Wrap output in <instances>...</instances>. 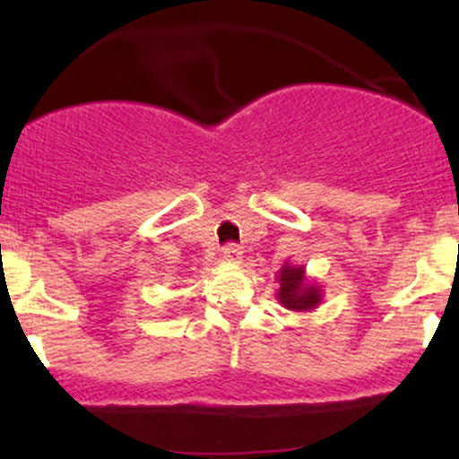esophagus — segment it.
I'll list each match as a JSON object with an SVG mask.
<instances>
[{
    "label": "esophagus",
    "mask_w": 459,
    "mask_h": 459,
    "mask_svg": "<svg viewBox=\"0 0 459 459\" xmlns=\"http://www.w3.org/2000/svg\"><path fill=\"white\" fill-rule=\"evenodd\" d=\"M222 255H224V259H229V261H239L244 252H241L239 244H235V241H229V244L222 246Z\"/></svg>",
    "instance_id": "34e87169"
}]
</instances>
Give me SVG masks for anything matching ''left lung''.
Listing matches in <instances>:
<instances>
[{
  "label": "left lung",
  "instance_id": "1",
  "mask_svg": "<svg viewBox=\"0 0 459 459\" xmlns=\"http://www.w3.org/2000/svg\"><path fill=\"white\" fill-rule=\"evenodd\" d=\"M281 291H278V299L284 308L289 310H310L317 307L319 291L317 287H310L304 282V270L302 267L284 265L281 272Z\"/></svg>",
  "mask_w": 459,
  "mask_h": 459
}]
</instances>
